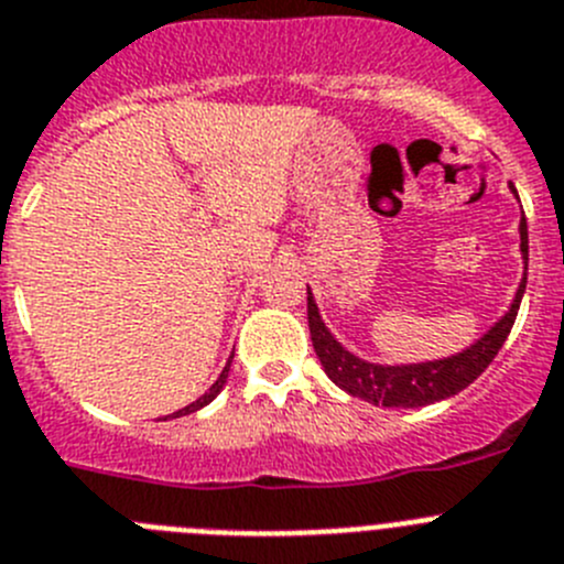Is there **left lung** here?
<instances>
[{
	"instance_id": "left-lung-1",
	"label": "left lung",
	"mask_w": 564,
	"mask_h": 564,
	"mask_svg": "<svg viewBox=\"0 0 564 564\" xmlns=\"http://www.w3.org/2000/svg\"><path fill=\"white\" fill-rule=\"evenodd\" d=\"M511 194H517L514 185L509 182ZM520 256H522V278L511 297L509 308L500 319H495L475 343L460 348L458 354L438 359H424V362H399L382 365L370 362V359L357 357L348 351L323 323L317 301H314L312 289H308V332H312L314 351H317L319 365L328 373L339 390L348 395H357L370 404H382V408H424V404L441 402L449 395L460 393L469 388L475 379L489 368L497 351L503 348L511 326H514L517 308H520L522 292H525V278H529V227L525 216L520 219Z\"/></svg>"
}]
</instances>
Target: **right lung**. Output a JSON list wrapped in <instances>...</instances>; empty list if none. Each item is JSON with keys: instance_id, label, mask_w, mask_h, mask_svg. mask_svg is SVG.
I'll list each match as a JSON object with an SVG mask.
<instances>
[{"instance_id": "right-lung-1", "label": "right lung", "mask_w": 564, "mask_h": 564, "mask_svg": "<svg viewBox=\"0 0 564 564\" xmlns=\"http://www.w3.org/2000/svg\"><path fill=\"white\" fill-rule=\"evenodd\" d=\"M230 362H232V357L227 359V365H225V370H221L219 373V379H216V382L210 384V388H207V393H202L199 399H196V402H191L187 404V408H182V410H176V413H171V415H165V419H180V415H187V413H196V410H202V408H207V404L213 402V399H216V395L221 393V388H225L227 384V373H230Z\"/></svg>"}]
</instances>
